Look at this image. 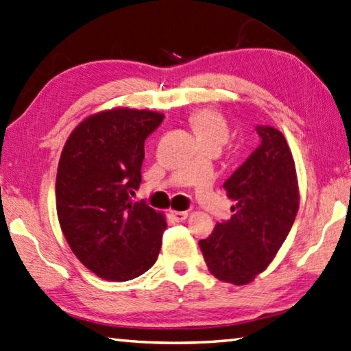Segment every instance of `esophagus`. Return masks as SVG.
<instances>
[{
	"instance_id": "1",
	"label": "esophagus",
	"mask_w": 351,
	"mask_h": 351,
	"mask_svg": "<svg viewBox=\"0 0 351 351\" xmlns=\"http://www.w3.org/2000/svg\"><path fill=\"white\" fill-rule=\"evenodd\" d=\"M171 217H173L176 222H184L185 219L189 217V213L187 211H171Z\"/></svg>"
}]
</instances>
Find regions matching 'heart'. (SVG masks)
Masks as SVG:
<instances>
[{"instance_id": "obj_1", "label": "heart", "mask_w": 351, "mask_h": 351, "mask_svg": "<svg viewBox=\"0 0 351 351\" xmlns=\"http://www.w3.org/2000/svg\"><path fill=\"white\" fill-rule=\"evenodd\" d=\"M190 121L201 143H215L222 147L228 140L230 130L226 120L215 109H201L191 115Z\"/></svg>"}]
</instances>
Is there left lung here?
Listing matches in <instances>:
<instances>
[{"label":"left lung","instance_id":"8db88e82","mask_svg":"<svg viewBox=\"0 0 351 351\" xmlns=\"http://www.w3.org/2000/svg\"><path fill=\"white\" fill-rule=\"evenodd\" d=\"M256 130L258 147L223 184L236 201L231 219L199 242L213 276L236 286L251 283L272 262L300 205L297 171L283 134L265 125Z\"/></svg>","mask_w":351,"mask_h":351}]
</instances>
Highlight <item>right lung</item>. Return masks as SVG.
<instances>
[{
  "label": "right lung",
  "mask_w": 351,
  "mask_h": 351,
  "mask_svg": "<svg viewBox=\"0 0 351 351\" xmlns=\"http://www.w3.org/2000/svg\"><path fill=\"white\" fill-rule=\"evenodd\" d=\"M162 114L112 109L88 117L62 150L56 208L74 256L95 276L128 281L154 266L167 223L149 205L132 202L141 182L144 141Z\"/></svg>",
  "instance_id": "right-lung-1"
}]
</instances>
